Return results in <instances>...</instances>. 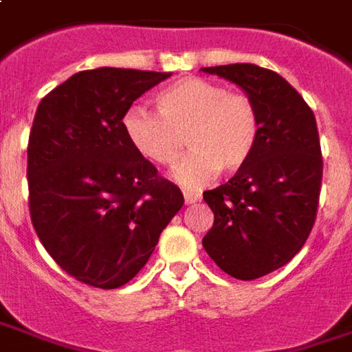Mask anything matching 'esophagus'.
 Wrapping results in <instances>:
<instances>
[{
    "label": "esophagus",
    "mask_w": 352,
    "mask_h": 352,
    "mask_svg": "<svg viewBox=\"0 0 352 352\" xmlns=\"http://www.w3.org/2000/svg\"><path fill=\"white\" fill-rule=\"evenodd\" d=\"M201 199V195L199 193H193V192H184V201L188 205H192V204H197Z\"/></svg>",
    "instance_id": "34e87169"
}]
</instances>
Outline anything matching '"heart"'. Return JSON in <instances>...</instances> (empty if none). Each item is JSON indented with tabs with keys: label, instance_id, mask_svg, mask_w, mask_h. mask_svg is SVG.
Instances as JSON below:
<instances>
[{
	"label": "heart",
	"instance_id": "heart-1",
	"mask_svg": "<svg viewBox=\"0 0 352 352\" xmlns=\"http://www.w3.org/2000/svg\"><path fill=\"white\" fill-rule=\"evenodd\" d=\"M157 114L131 106L122 120L129 145L159 166H176L184 139L193 153L184 160L178 180L199 188L219 172L244 168L258 147L261 122L254 98L226 91L204 77H186L155 96Z\"/></svg>",
	"mask_w": 352,
	"mask_h": 352
}]
</instances>
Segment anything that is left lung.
<instances>
[{"mask_svg": "<svg viewBox=\"0 0 352 352\" xmlns=\"http://www.w3.org/2000/svg\"><path fill=\"white\" fill-rule=\"evenodd\" d=\"M204 72L242 87L261 122L250 162L204 192L214 214L204 248L230 277L259 279L289 263L316 223L324 174L316 118L298 91L271 69L230 63Z\"/></svg>", "mask_w": 352, "mask_h": 352, "instance_id": "8db88e82", "label": "left lung"}]
</instances>
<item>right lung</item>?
Masks as SVG:
<instances>
[{
	"label": "right lung",
	"mask_w": 352,
	"mask_h": 352,
	"mask_svg": "<svg viewBox=\"0 0 352 352\" xmlns=\"http://www.w3.org/2000/svg\"><path fill=\"white\" fill-rule=\"evenodd\" d=\"M170 73H75L36 108L28 138V209L61 270L96 289L138 275L184 205L180 188L129 145L122 120Z\"/></svg>",
	"instance_id": "1"
}]
</instances>
